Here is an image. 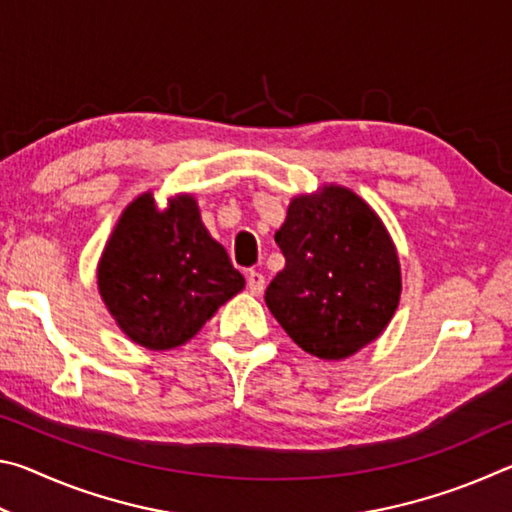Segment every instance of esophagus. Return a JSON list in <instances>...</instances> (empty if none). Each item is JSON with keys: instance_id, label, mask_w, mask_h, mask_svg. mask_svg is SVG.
Masks as SVG:
<instances>
[{"instance_id": "obj_1", "label": "esophagus", "mask_w": 512, "mask_h": 512, "mask_svg": "<svg viewBox=\"0 0 512 512\" xmlns=\"http://www.w3.org/2000/svg\"><path fill=\"white\" fill-rule=\"evenodd\" d=\"M246 282H248V291L253 293V296H262L264 287H266V280L264 275L259 271H248L246 273Z\"/></svg>"}]
</instances>
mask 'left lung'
<instances>
[{"label":"left lung","mask_w":512,"mask_h":512,"mask_svg":"<svg viewBox=\"0 0 512 512\" xmlns=\"http://www.w3.org/2000/svg\"><path fill=\"white\" fill-rule=\"evenodd\" d=\"M287 264L266 307L293 343L339 361L379 339L400 305V257L384 221L359 194L323 185L291 198L275 232Z\"/></svg>","instance_id":"obj_1"}]
</instances>
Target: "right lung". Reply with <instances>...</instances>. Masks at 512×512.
Listing matches in <instances>:
<instances>
[{"label":"right lung","mask_w":512,"mask_h":512,"mask_svg":"<svg viewBox=\"0 0 512 512\" xmlns=\"http://www.w3.org/2000/svg\"><path fill=\"white\" fill-rule=\"evenodd\" d=\"M97 284L121 332L162 352L194 339L246 280L207 232L192 194L171 196L160 210L144 192L106 241Z\"/></svg>","instance_id":"add662e5"}]
</instances>
